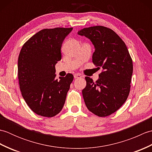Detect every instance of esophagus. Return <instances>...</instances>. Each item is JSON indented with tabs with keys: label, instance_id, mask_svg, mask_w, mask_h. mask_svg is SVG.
<instances>
[{
	"label": "esophagus",
	"instance_id": "esophagus-1",
	"mask_svg": "<svg viewBox=\"0 0 152 152\" xmlns=\"http://www.w3.org/2000/svg\"><path fill=\"white\" fill-rule=\"evenodd\" d=\"M74 78H75V79L80 78H82V75L80 74H79V73H76V74H75L74 75Z\"/></svg>",
	"mask_w": 152,
	"mask_h": 152
}]
</instances>
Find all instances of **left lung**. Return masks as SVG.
<instances>
[{"label": "left lung", "instance_id": "left-lung-1", "mask_svg": "<svg viewBox=\"0 0 152 152\" xmlns=\"http://www.w3.org/2000/svg\"><path fill=\"white\" fill-rule=\"evenodd\" d=\"M91 41L95 48L93 63L102 68L95 82L86 76L82 90L85 104L99 117L111 115L127 100L131 88L133 65L127 46L115 32L103 26L84 28L78 32Z\"/></svg>", "mask_w": 152, "mask_h": 152}]
</instances>
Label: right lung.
I'll return each instance as SVG.
<instances>
[{
  "label": "right lung",
  "mask_w": 152,
  "mask_h": 152,
  "mask_svg": "<svg viewBox=\"0 0 152 152\" xmlns=\"http://www.w3.org/2000/svg\"><path fill=\"white\" fill-rule=\"evenodd\" d=\"M72 28H44L23 46L18 57V79L21 95L37 114L51 118L62 110L74 76L56 79L61 49Z\"/></svg>",
  "instance_id": "obj_1"
}]
</instances>
